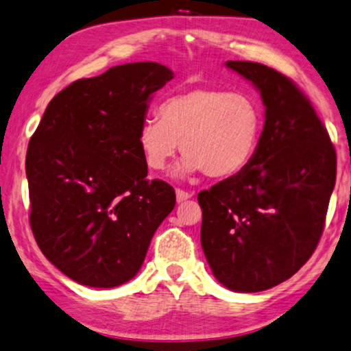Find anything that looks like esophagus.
<instances>
[{"mask_svg": "<svg viewBox=\"0 0 351 351\" xmlns=\"http://www.w3.org/2000/svg\"><path fill=\"white\" fill-rule=\"evenodd\" d=\"M193 193H191V191H184V189H176V200H178V202H184V200H188V199H191L193 197Z\"/></svg>", "mask_w": 351, "mask_h": 351, "instance_id": "obj_1", "label": "esophagus"}]
</instances>
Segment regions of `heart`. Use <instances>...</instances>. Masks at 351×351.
<instances>
[{
  "label": "heart",
  "instance_id": "heart-1",
  "mask_svg": "<svg viewBox=\"0 0 351 351\" xmlns=\"http://www.w3.org/2000/svg\"><path fill=\"white\" fill-rule=\"evenodd\" d=\"M263 123V106L250 93L194 86L162 101L158 120L139 127L138 146L151 170H163L181 144L186 157L180 173L228 178L254 160Z\"/></svg>",
  "mask_w": 351,
  "mask_h": 351
}]
</instances>
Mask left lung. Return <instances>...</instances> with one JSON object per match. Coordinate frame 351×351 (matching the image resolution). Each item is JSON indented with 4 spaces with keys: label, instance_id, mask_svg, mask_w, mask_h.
<instances>
[{
    "label": "left lung",
    "instance_id": "obj_1",
    "mask_svg": "<svg viewBox=\"0 0 351 351\" xmlns=\"http://www.w3.org/2000/svg\"><path fill=\"white\" fill-rule=\"evenodd\" d=\"M226 65L260 91L265 125L250 165L199 193L200 244L224 287L261 292L292 278L315 252L337 156L310 99L291 78L249 60Z\"/></svg>",
    "mask_w": 351,
    "mask_h": 351
}]
</instances>
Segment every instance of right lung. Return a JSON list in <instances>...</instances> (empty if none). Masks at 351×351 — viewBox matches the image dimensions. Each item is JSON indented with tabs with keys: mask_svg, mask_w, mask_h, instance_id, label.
Here are the masks:
<instances>
[{
	"mask_svg": "<svg viewBox=\"0 0 351 351\" xmlns=\"http://www.w3.org/2000/svg\"><path fill=\"white\" fill-rule=\"evenodd\" d=\"M173 78L157 62L112 67L58 93L25 158L30 226L46 258L90 287L136 276L154 232L176 204L149 181L138 146L152 93Z\"/></svg>",
	"mask_w": 351,
	"mask_h": 351,
	"instance_id": "obj_1",
	"label": "right lung"
}]
</instances>
